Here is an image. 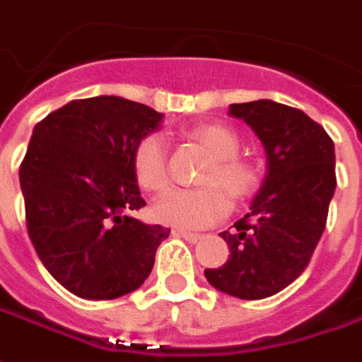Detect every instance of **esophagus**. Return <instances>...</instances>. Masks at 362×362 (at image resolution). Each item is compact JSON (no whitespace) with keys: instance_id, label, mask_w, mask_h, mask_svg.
<instances>
[{"instance_id":"34e87169","label":"esophagus","mask_w":362,"mask_h":362,"mask_svg":"<svg viewBox=\"0 0 362 362\" xmlns=\"http://www.w3.org/2000/svg\"><path fill=\"white\" fill-rule=\"evenodd\" d=\"M173 234L179 235V238H183L187 242L197 243L201 240V234H194V232H187V230H173Z\"/></svg>"}]
</instances>
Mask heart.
Listing matches in <instances>:
<instances>
[{
  "instance_id": "b5f03b06",
  "label": "heart",
  "mask_w": 362,
  "mask_h": 362,
  "mask_svg": "<svg viewBox=\"0 0 362 362\" xmlns=\"http://www.w3.org/2000/svg\"><path fill=\"white\" fill-rule=\"evenodd\" d=\"M191 136L210 153V161L201 177L204 187L171 189L153 204V216L168 226L197 230L220 222L230 212V197L243 199L257 187L259 169L255 161L240 153V136L222 122L194 127ZM136 183L144 191L160 193L169 183L168 146L160 132L142 136L132 152Z\"/></svg>"
}]
</instances>
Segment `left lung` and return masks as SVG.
<instances>
[{
  "instance_id": "8db88e82",
  "label": "left lung",
  "mask_w": 362,
  "mask_h": 362,
  "mask_svg": "<svg viewBox=\"0 0 362 362\" xmlns=\"http://www.w3.org/2000/svg\"><path fill=\"white\" fill-rule=\"evenodd\" d=\"M265 146L269 171L250 212L222 232L230 257L204 276L242 300L269 298L308 267L335 193V150L322 124L300 109L259 99L230 105Z\"/></svg>"
}]
</instances>
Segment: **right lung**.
I'll list each match as a JSON object with an SVG mask.
<instances>
[{
	"label": "right lung",
	"instance_id": "right-lung-1",
	"mask_svg": "<svg viewBox=\"0 0 362 362\" xmlns=\"http://www.w3.org/2000/svg\"><path fill=\"white\" fill-rule=\"evenodd\" d=\"M161 112L115 95L76 99L38 122L19 168L29 238L46 271L86 300L142 286L169 228L134 218L146 201L132 152Z\"/></svg>",
	"mask_w": 362,
	"mask_h": 362
}]
</instances>
